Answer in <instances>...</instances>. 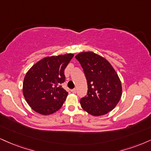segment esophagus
Masks as SVG:
<instances>
[{"mask_svg": "<svg viewBox=\"0 0 151 151\" xmlns=\"http://www.w3.org/2000/svg\"><path fill=\"white\" fill-rule=\"evenodd\" d=\"M71 92H72V93H76V92H77V89H76V88H73V89L71 90Z\"/></svg>", "mask_w": 151, "mask_h": 151, "instance_id": "34e87169", "label": "esophagus"}]
</instances>
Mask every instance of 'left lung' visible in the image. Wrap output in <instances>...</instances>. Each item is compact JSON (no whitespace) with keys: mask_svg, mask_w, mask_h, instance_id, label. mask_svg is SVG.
I'll return each mask as SVG.
<instances>
[{"mask_svg":"<svg viewBox=\"0 0 151 151\" xmlns=\"http://www.w3.org/2000/svg\"><path fill=\"white\" fill-rule=\"evenodd\" d=\"M75 58L88 83L87 95L80 100L81 108L93 116L108 113L115 108L122 93L117 73L105 58L93 52H81Z\"/></svg>","mask_w":151,"mask_h":151,"instance_id":"1","label":"left lung"}]
</instances>
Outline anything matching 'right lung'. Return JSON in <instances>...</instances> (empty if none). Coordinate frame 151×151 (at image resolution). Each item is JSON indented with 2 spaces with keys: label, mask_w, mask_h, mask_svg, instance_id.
I'll return each mask as SVG.
<instances>
[{
  "label": "right lung",
  "mask_w": 151,
  "mask_h": 151,
  "mask_svg": "<svg viewBox=\"0 0 151 151\" xmlns=\"http://www.w3.org/2000/svg\"><path fill=\"white\" fill-rule=\"evenodd\" d=\"M74 54L48 56L35 63L25 75L22 92L27 103L37 113L49 115L61 108L68 95L60 83L64 70Z\"/></svg>",
  "instance_id": "add662e5"
}]
</instances>
